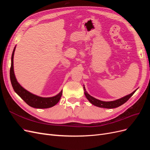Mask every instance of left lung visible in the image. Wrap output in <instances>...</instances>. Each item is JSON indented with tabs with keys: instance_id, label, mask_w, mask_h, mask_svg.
Listing matches in <instances>:
<instances>
[{
	"instance_id": "obj_1",
	"label": "left lung",
	"mask_w": 150,
	"mask_h": 150,
	"mask_svg": "<svg viewBox=\"0 0 150 150\" xmlns=\"http://www.w3.org/2000/svg\"><path fill=\"white\" fill-rule=\"evenodd\" d=\"M84 94L87 98L88 99V101L91 103L93 105L99 107V108H108V109H112V108H115L117 107H119L120 106H121L122 104H123L124 103H125L128 99L133 96V94L136 92L135 90L134 91L131 93L127 96L120 98L119 99H117V100L115 101H103L101 100H99V99H97L96 98H93V96L89 95L87 92H86L85 87L84 86Z\"/></svg>"
}]
</instances>
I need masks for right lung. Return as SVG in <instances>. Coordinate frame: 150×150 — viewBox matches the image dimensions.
I'll return each instance as SVG.
<instances>
[{"mask_svg": "<svg viewBox=\"0 0 150 150\" xmlns=\"http://www.w3.org/2000/svg\"><path fill=\"white\" fill-rule=\"evenodd\" d=\"M16 47L13 49L11 57V66L10 69V78L12 88L14 91L28 104L29 106L40 109L49 108L55 106L59 101L62 96V91L56 96L50 98H42L32 94L24 88H23L17 82L13 72V55H14Z\"/></svg>", "mask_w": 150, "mask_h": 150, "instance_id": "add662e5", "label": "right lung"}]
</instances>
